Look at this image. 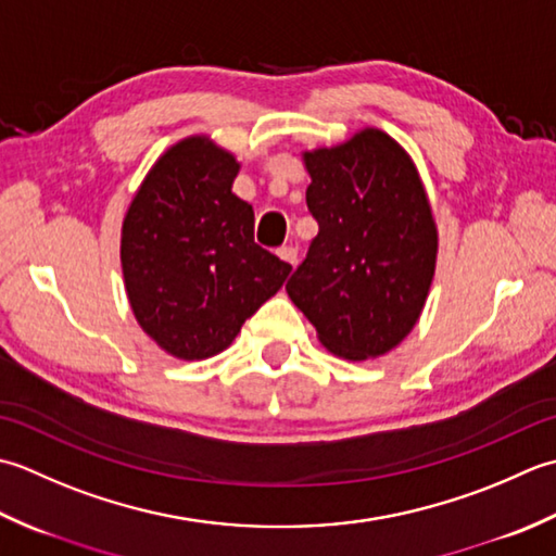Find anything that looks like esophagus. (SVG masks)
Wrapping results in <instances>:
<instances>
[{
  "label": "esophagus",
  "mask_w": 556,
  "mask_h": 556,
  "mask_svg": "<svg viewBox=\"0 0 556 556\" xmlns=\"http://www.w3.org/2000/svg\"><path fill=\"white\" fill-rule=\"evenodd\" d=\"M280 258H282V262H286V264H298V249H294L292 244H286V247H280L278 249V252H276Z\"/></svg>",
  "instance_id": "esophagus-1"
}]
</instances>
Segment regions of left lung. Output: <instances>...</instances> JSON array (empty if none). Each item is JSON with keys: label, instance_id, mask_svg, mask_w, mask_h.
<instances>
[{"label": "left lung", "instance_id": "obj_1", "mask_svg": "<svg viewBox=\"0 0 556 556\" xmlns=\"http://www.w3.org/2000/svg\"><path fill=\"white\" fill-rule=\"evenodd\" d=\"M302 157L319 235L286 290L333 355H387L420 319L434 278L439 237L420 173L381 129Z\"/></svg>", "mask_w": 556, "mask_h": 556}]
</instances>
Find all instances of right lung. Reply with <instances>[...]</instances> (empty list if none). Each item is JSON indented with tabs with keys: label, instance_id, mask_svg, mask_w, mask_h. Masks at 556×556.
I'll return each instance as SVG.
<instances>
[{
	"label": "right lung",
	"instance_id": "add662e5",
	"mask_svg": "<svg viewBox=\"0 0 556 556\" xmlns=\"http://www.w3.org/2000/svg\"><path fill=\"white\" fill-rule=\"evenodd\" d=\"M237 173L230 151L189 136L157 157L124 215L131 312L177 359L223 353L292 270L254 242V208L232 194Z\"/></svg>",
	"mask_w": 556,
	"mask_h": 556
}]
</instances>
